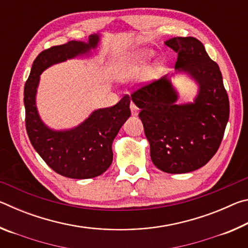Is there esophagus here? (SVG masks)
<instances>
[{"label":"esophagus","instance_id":"obj_1","mask_svg":"<svg viewBox=\"0 0 248 248\" xmlns=\"http://www.w3.org/2000/svg\"><path fill=\"white\" fill-rule=\"evenodd\" d=\"M130 110H131L132 116H137L138 114H139V108L137 107V105L134 103L130 104Z\"/></svg>","mask_w":248,"mask_h":248}]
</instances>
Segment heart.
Segmentation results:
<instances>
[{
	"instance_id": "1",
	"label": "heart",
	"mask_w": 248,
	"mask_h": 248,
	"mask_svg": "<svg viewBox=\"0 0 248 248\" xmlns=\"http://www.w3.org/2000/svg\"><path fill=\"white\" fill-rule=\"evenodd\" d=\"M153 52L149 49H140L132 53L124 54L117 59L112 65V74L119 81L137 78L144 70ZM161 70L162 66L156 63L145 71V75L148 78H153L161 72Z\"/></svg>"
}]
</instances>
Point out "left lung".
I'll use <instances>...</instances> for the list:
<instances>
[{
  "label": "left lung",
  "instance_id": "obj_1",
  "mask_svg": "<svg viewBox=\"0 0 248 248\" xmlns=\"http://www.w3.org/2000/svg\"><path fill=\"white\" fill-rule=\"evenodd\" d=\"M165 45L177 52L175 69L190 75L199 91L194 103L177 104L178 93L163 77L131 94L149 140L153 164L165 173L196 170L212 158L229 120V96L222 74L194 37H175Z\"/></svg>",
  "mask_w": 248,
  "mask_h": 248
}]
</instances>
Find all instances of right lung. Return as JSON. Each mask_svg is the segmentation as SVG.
<instances>
[{
    "label": "right lung",
    "instance_id": "add662e5",
    "mask_svg": "<svg viewBox=\"0 0 248 248\" xmlns=\"http://www.w3.org/2000/svg\"><path fill=\"white\" fill-rule=\"evenodd\" d=\"M98 43L99 36L91 35L89 43L72 40L44 50L33 61L25 84V123L29 140L50 169L64 177L86 179L106 171L112 162V141L131 115V98L124 95L115 106L94 110L89 118L72 129L57 131L40 119L36 107L40 74L53 64L90 52Z\"/></svg>",
    "mask_w": 248,
    "mask_h": 248
}]
</instances>
